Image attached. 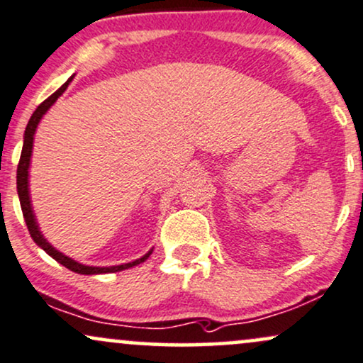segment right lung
<instances>
[{
  "label": "right lung",
  "instance_id": "1",
  "mask_svg": "<svg viewBox=\"0 0 363 363\" xmlns=\"http://www.w3.org/2000/svg\"><path fill=\"white\" fill-rule=\"evenodd\" d=\"M72 81V77L69 79L65 84H62L59 87V89L55 91L54 94L49 96V98L45 99V101L38 104L37 110L33 111L32 118H30L27 128H25V138H23V148H21V155H20V162H18V169H16V189H18V198H20V204H21V211H23V218H25V223L28 226V231L30 235H32L33 242L37 243L38 247L43 248L52 259H55L59 264H62L64 267H67L69 270H72V272L76 274H84V276H93V274H108V272H120V270H125V269H130L133 267V265H138L142 264V262H145L148 257H150L152 250L145 253V255L142 257V259L135 260V262H130V264H123V265H113V267H89V265H82L79 262L69 259V257H65L64 253H60L59 250H55L54 247L50 245L49 242H47L45 238H43L42 231L38 230V225L37 221H35V215H33V209H32V204H30V193H28V167H30V157H32V148H33V135H35V130H37L38 123H40L42 116L45 115L47 110L52 106L57 101V98H59L60 94L64 93L65 89H67L69 82Z\"/></svg>",
  "mask_w": 363,
  "mask_h": 363
}]
</instances>
